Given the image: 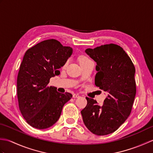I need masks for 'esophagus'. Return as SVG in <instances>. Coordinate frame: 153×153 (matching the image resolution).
<instances>
[{
	"mask_svg": "<svg viewBox=\"0 0 153 153\" xmlns=\"http://www.w3.org/2000/svg\"><path fill=\"white\" fill-rule=\"evenodd\" d=\"M73 97L74 98H78V97H79V94H74Z\"/></svg>",
	"mask_w": 153,
	"mask_h": 153,
	"instance_id": "34e87169",
	"label": "esophagus"
}]
</instances>
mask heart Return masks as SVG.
<instances>
[{"label":"heart","mask_w":153,"mask_h":153,"mask_svg":"<svg viewBox=\"0 0 153 153\" xmlns=\"http://www.w3.org/2000/svg\"><path fill=\"white\" fill-rule=\"evenodd\" d=\"M88 60H90L88 58H87V57H85V56H83V57H82L79 59V62H80V64L81 63H82V62H86V61H88ZM67 64V63H66Z\"/></svg>","instance_id":"1"}]
</instances>
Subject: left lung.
Instances as JSON below:
<instances>
[{
    "instance_id": "obj_1",
    "label": "left lung",
    "mask_w": 153,
    "mask_h": 153,
    "mask_svg": "<svg viewBox=\"0 0 153 153\" xmlns=\"http://www.w3.org/2000/svg\"><path fill=\"white\" fill-rule=\"evenodd\" d=\"M87 54L97 63L95 84L108 93L102 106L86 97L82 113L87 128L97 135L114 132L131 111L136 95L135 69L123 48L115 44L87 48Z\"/></svg>"
}]
</instances>
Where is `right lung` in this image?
<instances>
[{"instance_id":"1","label":"right lung","mask_w":153,"mask_h":153,"mask_svg":"<svg viewBox=\"0 0 153 153\" xmlns=\"http://www.w3.org/2000/svg\"><path fill=\"white\" fill-rule=\"evenodd\" d=\"M73 49L57 40L41 42L25 52L17 78L19 110L28 124L39 129L53 126L64 105L71 99L69 93H60L48 87L51 77L58 76Z\"/></svg>"}]
</instances>
